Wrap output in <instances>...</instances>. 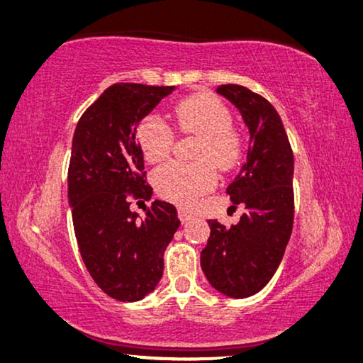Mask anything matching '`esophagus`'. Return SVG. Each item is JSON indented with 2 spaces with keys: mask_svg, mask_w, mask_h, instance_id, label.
Masks as SVG:
<instances>
[{
  "mask_svg": "<svg viewBox=\"0 0 363 363\" xmlns=\"http://www.w3.org/2000/svg\"><path fill=\"white\" fill-rule=\"evenodd\" d=\"M177 216H179V219H181L182 224H186L187 221H191V219H192V214L189 213V211H186V209H179L177 211Z\"/></svg>",
  "mask_w": 363,
  "mask_h": 363,
  "instance_id": "obj_1",
  "label": "esophagus"
}]
</instances>
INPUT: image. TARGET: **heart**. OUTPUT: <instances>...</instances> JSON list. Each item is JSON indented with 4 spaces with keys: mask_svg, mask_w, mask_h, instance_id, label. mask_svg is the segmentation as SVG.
Segmentation results:
<instances>
[{
    "mask_svg": "<svg viewBox=\"0 0 363 363\" xmlns=\"http://www.w3.org/2000/svg\"><path fill=\"white\" fill-rule=\"evenodd\" d=\"M174 121L179 130L199 137L196 159L199 162H167L154 172V187L164 199L177 204H191L197 196L216 184V169L229 171L241 159V139L231 130L229 110L209 94H196L174 107ZM135 140L145 160L159 162L172 149L171 127L155 113L144 117L137 125Z\"/></svg>",
    "mask_w": 363,
    "mask_h": 363,
    "instance_id": "b5f03b06",
    "label": "heart"
}]
</instances>
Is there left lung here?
<instances>
[{"label": "left lung", "instance_id": "left-lung-1", "mask_svg": "<svg viewBox=\"0 0 363 363\" xmlns=\"http://www.w3.org/2000/svg\"><path fill=\"white\" fill-rule=\"evenodd\" d=\"M216 91L240 110L250 130L247 160L226 189L246 213L231 228L209 219L201 268L216 291L246 298L273 278L290 241L295 164L281 118L268 100L241 85Z\"/></svg>", "mask_w": 363, "mask_h": 363}]
</instances>
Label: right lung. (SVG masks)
<instances>
[{
    "instance_id": "right-lung-1",
    "label": "right lung",
    "mask_w": 363,
    "mask_h": 363,
    "mask_svg": "<svg viewBox=\"0 0 363 363\" xmlns=\"http://www.w3.org/2000/svg\"><path fill=\"white\" fill-rule=\"evenodd\" d=\"M176 86L116 84L77 123L68 167V204L82 259L94 281L118 301H139L164 273V251L181 221L166 201L155 199L145 218L128 196L150 199L144 155L135 140L140 121Z\"/></svg>"
}]
</instances>
